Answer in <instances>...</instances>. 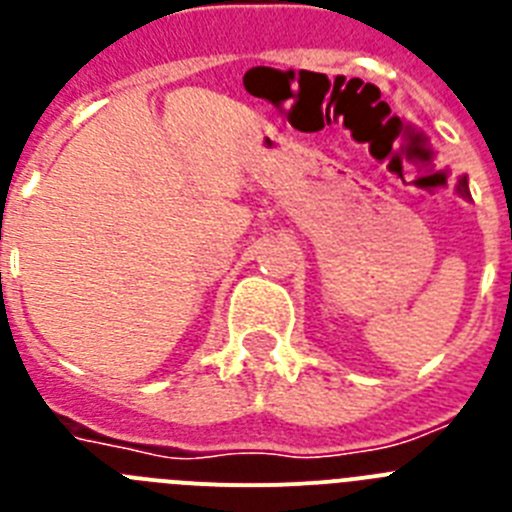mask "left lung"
Here are the masks:
<instances>
[{
    "label": "left lung",
    "mask_w": 512,
    "mask_h": 512,
    "mask_svg": "<svg viewBox=\"0 0 512 512\" xmlns=\"http://www.w3.org/2000/svg\"><path fill=\"white\" fill-rule=\"evenodd\" d=\"M461 192H464V194H467V179H461Z\"/></svg>",
    "instance_id": "1"
}]
</instances>
